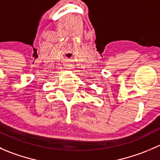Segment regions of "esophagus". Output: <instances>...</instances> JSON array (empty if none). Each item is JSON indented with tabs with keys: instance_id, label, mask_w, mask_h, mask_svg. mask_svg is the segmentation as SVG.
Listing matches in <instances>:
<instances>
[{
	"instance_id": "obj_1",
	"label": "esophagus",
	"mask_w": 160,
	"mask_h": 160,
	"mask_svg": "<svg viewBox=\"0 0 160 160\" xmlns=\"http://www.w3.org/2000/svg\"><path fill=\"white\" fill-rule=\"evenodd\" d=\"M66 68H67V70H72V67H71V66H67V67H66Z\"/></svg>"
}]
</instances>
